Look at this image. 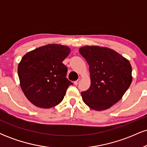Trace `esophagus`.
<instances>
[{"instance_id":"34e87169","label":"esophagus","mask_w":147,"mask_h":147,"mask_svg":"<svg viewBox=\"0 0 147 147\" xmlns=\"http://www.w3.org/2000/svg\"><path fill=\"white\" fill-rule=\"evenodd\" d=\"M80 81H81V79H78L77 81H75V82H74V84H75V85H77V84H79Z\"/></svg>"}]
</instances>
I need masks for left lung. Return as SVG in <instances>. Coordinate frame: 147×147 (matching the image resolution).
Masks as SVG:
<instances>
[{
	"mask_svg": "<svg viewBox=\"0 0 147 147\" xmlns=\"http://www.w3.org/2000/svg\"><path fill=\"white\" fill-rule=\"evenodd\" d=\"M79 53L89 65L90 86L81 92L84 102L90 109L104 111L119 102L132 82L129 61L112 49L84 46Z\"/></svg>",
	"mask_w": 147,
	"mask_h": 147,
	"instance_id": "8db88e82",
	"label": "left lung"
}]
</instances>
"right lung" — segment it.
Instances as JSON below:
<instances>
[{
  "instance_id": "add662e5",
  "label": "right lung",
  "mask_w": 147,
  "mask_h": 147,
  "mask_svg": "<svg viewBox=\"0 0 147 147\" xmlns=\"http://www.w3.org/2000/svg\"><path fill=\"white\" fill-rule=\"evenodd\" d=\"M70 49L48 44L25 54L18 65L20 85L25 97L39 108L50 109L63 100L72 83L66 78L68 68L62 61Z\"/></svg>"
}]
</instances>
